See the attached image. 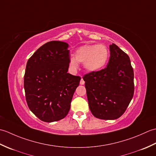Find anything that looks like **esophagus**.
I'll list each match as a JSON object with an SVG mask.
<instances>
[{
	"label": "esophagus",
	"instance_id": "34e87169",
	"mask_svg": "<svg viewBox=\"0 0 156 156\" xmlns=\"http://www.w3.org/2000/svg\"><path fill=\"white\" fill-rule=\"evenodd\" d=\"M84 83H85V82L84 81L83 79L81 78V80H80V84L81 85H84Z\"/></svg>",
	"mask_w": 156,
	"mask_h": 156
}]
</instances>
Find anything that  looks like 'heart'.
Returning <instances> with one entry per match:
<instances>
[{
	"instance_id": "obj_1",
	"label": "heart",
	"mask_w": 156,
	"mask_h": 156,
	"mask_svg": "<svg viewBox=\"0 0 156 156\" xmlns=\"http://www.w3.org/2000/svg\"><path fill=\"white\" fill-rule=\"evenodd\" d=\"M109 59V50L104 44H87L78 48L75 51V57L69 59V66L73 69L78 67V62L84 63L86 70L96 72L107 65Z\"/></svg>"
}]
</instances>
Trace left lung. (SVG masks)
I'll use <instances>...</instances> for the list:
<instances>
[{"instance_id": "left-lung-1", "label": "left lung", "mask_w": 156, "mask_h": 156, "mask_svg": "<svg viewBox=\"0 0 156 156\" xmlns=\"http://www.w3.org/2000/svg\"><path fill=\"white\" fill-rule=\"evenodd\" d=\"M109 48L107 67L83 77L92 114L104 120L120 117L134 94V74L129 57L115 44Z\"/></svg>"}]
</instances>
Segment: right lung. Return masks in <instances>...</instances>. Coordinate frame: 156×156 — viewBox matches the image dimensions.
I'll return each instance as SVG.
<instances>
[{
  "label": "right lung",
  "instance_id": "1",
  "mask_svg": "<svg viewBox=\"0 0 156 156\" xmlns=\"http://www.w3.org/2000/svg\"><path fill=\"white\" fill-rule=\"evenodd\" d=\"M66 42L52 41L29 59L24 76L26 101L31 111L44 122L64 119L81 78L68 73L69 53Z\"/></svg>",
  "mask_w": 156,
  "mask_h": 156
}]
</instances>
